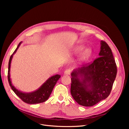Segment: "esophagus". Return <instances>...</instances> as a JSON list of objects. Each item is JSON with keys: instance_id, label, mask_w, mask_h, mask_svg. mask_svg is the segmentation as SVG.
<instances>
[{"instance_id": "obj_1", "label": "esophagus", "mask_w": 129, "mask_h": 129, "mask_svg": "<svg viewBox=\"0 0 129 129\" xmlns=\"http://www.w3.org/2000/svg\"><path fill=\"white\" fill-rule=\"evenodd\" d=\"M71 71H72V70H71V69H70V68L66 69V71H64V75H70V74H71Z\"/></svg>"}]
</instances>
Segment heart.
Returning <instances> with one entry per match:
<instances>
[{
  "mask_svg": "<svg viewBox=\"0 0 129 129\" xmlns=\"http://www.w3.org/2000/svg\"><path fill=\"white\" fill-rule=\"evenodd\" d=\"M84 48V47L83 46H79L76 47L74 49L73 53L75 54H78L80 53L82 51H83ZM91 54V50L89 49H87L83 53L82 55V56L81 57V60L83 62L87 60L89 58V57L90 56Z\"/></svg>",
  "mask_w": 129,
  "mask_h": 129,
  "instance_id": "b5f03b06",
  "label": "heart"
}]
</instances>
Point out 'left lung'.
<instances>
[{
	"label": "left lung",
	"instance_id": "obj_1",
	"mask_svg": "<svg viewBox=\"0 0 129 129\" xmlns=\"http://www.w3.org/2000/svg\"><path fill=\"white\" fill-rule=\"evenodd\" d=\"M101 45L100 57L71 74L72 96L84 107L93 106L107 98L116 77L117 69L111 49L104 41Z\"/></svg>",
	"mask_w": 129,
	"mask_h": 129
}]
</instances>
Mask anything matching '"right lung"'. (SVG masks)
<instances>
[{
	"label": "right lung",
	"mask_w": 129,
	"mask_h": 129,
	"mask_svg": "<svg viewBox=\"0 0 129 129\" xmlns=\"http://www.w3.org/2000/svg\"><path fill=\"white\" fill-rule=\"evenodd\" d=\"M21 42L19 43L17 48L15 49L13 53L12 54L9 62V68H8V81L11 89L14 92L19 98H20L23 102L26 103L33 104L43 103L47 100L50 96V94L53 91V89L56 84L57 81L60 79L61 76L60 75H54L47 80L43 84L40 88H39L36 91L30 93H24L21 92L15 88L12 84L10 79V67L12 58L13 57V54L17 52L19 46L20 45Z\"/></svg>",
	"instance_id": "obj_1"
}]
</instances>
